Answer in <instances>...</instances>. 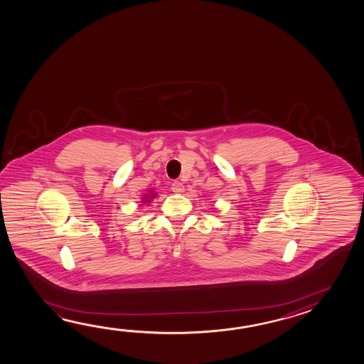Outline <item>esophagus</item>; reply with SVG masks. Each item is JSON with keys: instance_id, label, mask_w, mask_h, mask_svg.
<instances>
[{"instance_id": "34e87169", "label": "esophagus", "mask_w": 364, "mask_h": 364, "mask_svg": "<svg viewBox=\"0 0 364 364\" xmlns=\"http://www.w3.org/2000/svg\"><path fill=\"white\" fill-rule=\"evenodd\" d=\"M171 191H173V193H176V194H180V193L184 191V185H183V183H180V181H175V183H173V185H171Z\"/></svg>"}]
</instances>
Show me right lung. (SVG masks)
Returning a JSON list of instances; mask_svg holds the SVG:
<instances>
[{
  "mask_svg": "<svg viewBox=\"0 0 364 364\" xmlns=\"http://www.w3.org/2000/svg\"><path fill=\"white\" fill-rule=\"evenodd\" d=\"M154 198H156V193L154 191H148V193H146L143 198H141V203H149Z\"/></svg>",
  "mask_w": 364,
  "mask_h": 364,
  "instance_id": "1",
  "label": "right lung"
}]
</instances>
